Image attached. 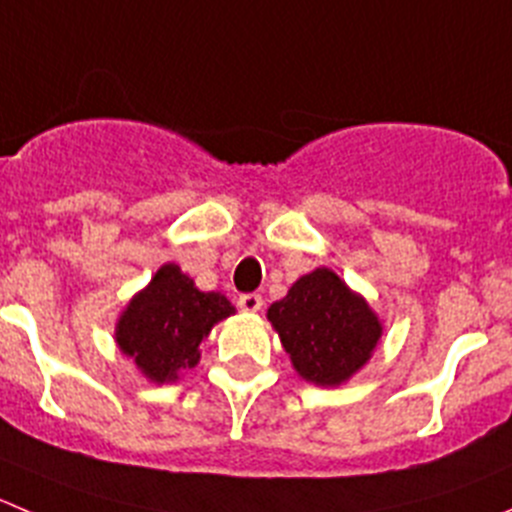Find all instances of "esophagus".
I'll return each instance as SVG.
<instances>
[{
	"label": "esophagus",
	"mask_w": 512,
	"mask_h": 512,
	"mask_svg": "<svg viewBox=\"0 0 512 512\" xmlns=\"http://www.w3.org/2000/svg\"><path fill=\"white\" fill-rule=\"evenodd\" d=\"M261 306H264V299H261V294H241L238 296V309L241 311H259Z\"/></svg>",
	"instance_id": "1"
}]
</instances>
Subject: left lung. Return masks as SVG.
<instances>
[{"label": "left lung", "instance_id": "left-lung-1", "mask_svg": "<svg viewBox=\"0 0 512 512\" xmlns=\"http://www.w3.org/2000/svg\"><path fill=\"white\" fill-rule=\"evenodd\" d=\"M269 321L296 372L321 387L347 382L382 334L367 301L329 269L301 276L284 299L271 304Z\"/></svg>", "mask_w": 512, "mask_h": 512}]
</instances>
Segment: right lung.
<instances>
[{
	"instance_id": "add662e5",
	"label": "right lung",
	"mask_w": 512,
	"mask_h": 512,
	"mask_svg": "<svg viewBox=\"0 0 512 512\" xmlns=\"http://www.w3.org/2000/svg\"><path fill=\"white\" fill-rule=\"evenodd\" d=\"M233 314L226 296L198 291L175 264H165L118 321V347L153 382H173L196 367L203 339L216 321Z\"/></svg>"
}]
</instances>
